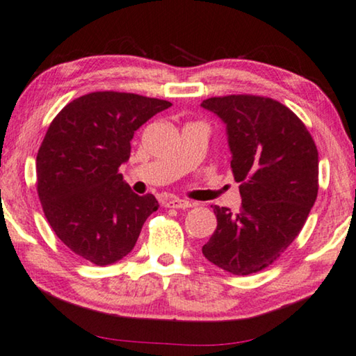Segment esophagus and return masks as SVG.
Returning a JSON list of instances; mask_svg holds the SVG:
<instances>
[{
  "mask_svg": "<svg viewBox=\"0 0 356 356\" xmlns=\"http://www.w3.org/2000/svg\"><path fill=\"white\" fill-rule=\"evenodd\" d=\"M166 208H176V209H187L192 208V203L187 200H180V198H169L166 200Z\"/></svg>",
  "mask_w": 356,
  "mask_h": 356,
  "instance_id": "esophagus-1",
  "label": "esophagus"
}]
</instances>
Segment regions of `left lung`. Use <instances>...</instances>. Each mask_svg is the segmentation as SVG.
<instances>
[{
	"label": "left lung",
	"mask_w": 356,
	"mask_h": 356,
	"mask_svg": "<svg viewBox=\"0 0 356 356\" xmlns=\"http://www.w3.org/2000/svg\"><path fill=\"white\" fill-rule=\"evenodd\" d=\"M201 107L227 124L241 209L212 206L217 229L203 254L232 275L267 268L299 235L318 195V150L294 111L278 100L233 94Z\"/></svg>",
	"instance_id": "8db88e82"
}]
</instances>
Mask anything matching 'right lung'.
<instances>
[{
  "instance_id": "1",
  "label": "right lung",
  "mask_w": 356,
  "mask_h": 356,
  "mask_svg": "<svg viewBox=\"0 0 356 356\" xmlns=\"http://www.w3.org/2000/svg\"><path fill=\"white\" fill-rule=\"evenodd\" d=\"M171 102L131 92L99 91L63 107L36 155V190L57 238L95 265L115 264L136 246L160 204L132 192L120 166L134 132Z\"/></svg>"
}]
</instances>
